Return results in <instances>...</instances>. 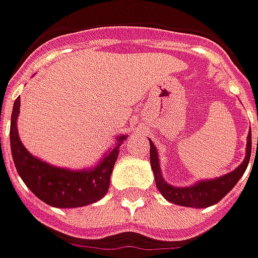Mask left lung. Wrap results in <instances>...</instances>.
Wrapping results in <instances>:
<instances>
[{
    "label": "left lung",
    "mask_w": 258,
    "mask_h": 258,
    "mask_svg": "<svg viewBox=\"0 0 258 258\" xmlns=\"http://www.w3.org/2000/svg\"><path fill=\"white\" fill-rule=\"evenodd\" d=\"M257 148H258V138H257ZM251 155V131L247 136V148L244 161L240 164L234 171L230 173H226L220 178L209 180H199L192 186H185V188H178L166 183L161 168H159L158 151L155 145L150 140V162H151L152 172L155 176V183L157 188L161 192V195L165 198L169 202L176 203L180 206H188V208H208L215 203L220 202L239 182V179L246 172L248 161Z\"/></svg>",
    "instance_id": "1"
}]
</instances>
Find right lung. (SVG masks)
Instances as JSON below:
<instances>
[{
    "label": "right lung",
    "mask_w": 258,
    "mask_h": 258,
    "mask_svg": "<svg viewBox=\"0 0 258 258\" xmlns=\"http://www.w3.org/2000/svg\"><path fill=\"white\" fill-rule=\"evenodd\" d=\"M19 104L18 97L14 103L11 115V152L19 176L33 195L53 208H80L100 201L108 190L110 175L118 157V148L127 137H118L114 148L92 169L70 171L52 166L31 155L21 143L17 128Z\"/></svg>",
    "instance_id": "obj_1"
}]
</instances>
